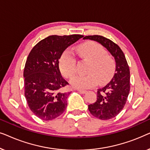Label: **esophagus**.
Listing matches in <instances>:
<instances>
[{
  "mask_svg": "<svg viewBox=\"0 0 150 150\" xmlns=\"http://www.w3.org/2000/svg\"><path fill=\"white\" fill-rule=\"evenodd\" d=\"M78 91H79V93H83V94L87 93V91H85V90H81V89H78Z\"/></svg>",
  "mask_w": 150,
  "mask_h": 150,
  "instance_id": "obj_1",
  "label": "esophagus"
}]
</instances>
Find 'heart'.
Here are the masks:
<instances>
[{
  "label": "heart",
  "mask_w": 150,
  "mask_h": 150,
  "mask_svg": "<svg viewBox=\"0 0 150 150\" xmlns=\"http://www.w3.org/2000/svg\"><path fill=\"white\" fill-rule=\"evenodd\" d=\"M77 52L81 58L89 61L86 75H76L71 79L73 87L80 89L92 88L99 83L103 85L113 76L116 63L111 55L106 53L103 46L94 42H87L78 46ZM76 61L72 52L64 51L59 59V69L63 76L70 79L76 73Z\"/></svg>",
  "instance_id": "b5f03b06"
}]
</instances>
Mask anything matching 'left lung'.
<instances>
[{
    "label": "left lung",
    "mask_w": 150,
    "mask_h": 150,
    "mask_svg": "<svg viewBox=\"0 0 150 150\" xmlns=\"http://www.w3.org/2000/svg\"><path fill=\"white\" fill-rule=\"evenodd\" d=\"M83 39L99 42L115 59L113 78L105 87L98 89L97 100L88 106L92 115L102 120H110L117 115L126 103L130 89V69L122 49L112 41L101 35H88Z\"/></svg>",
    "instance_id": "8db88e82"
}]
</instances>
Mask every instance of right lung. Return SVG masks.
<instances>
[{
  "label": "right lung",
  "mask_w": 150,
  "mask_h": 150,
  "mask_svg": "<svg viewBox=\"0 0 150 150\" xmlns=\"http://www.w3.org/2000/svg\"><path fill=\"white\" fill-rule=\"evenodd\" d=\"M83 35H50L39 42L28 54L24 69V96L30 110L41 120L61 115L67 107L68 85L61 76L59 59L67 47Z\"/></svg>",
  "instance_id": "right-lung-1"
}]
</instances>
